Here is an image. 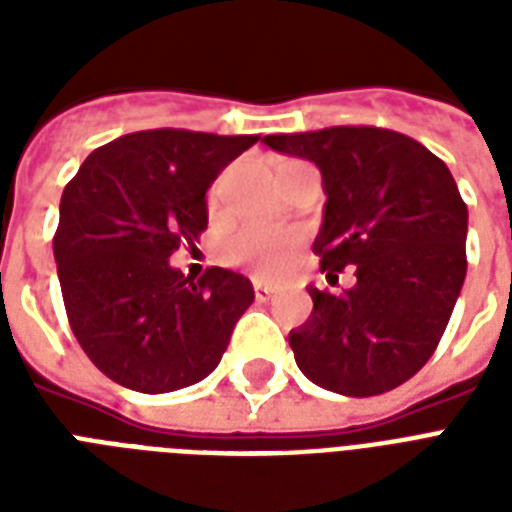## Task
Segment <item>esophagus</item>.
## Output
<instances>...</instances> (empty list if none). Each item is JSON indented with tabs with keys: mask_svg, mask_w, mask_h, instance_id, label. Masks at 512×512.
<instances>
[{
	"mask_svg": "<svg viewBox=\"0 0 512 512\" xmlns=\"http://www.w3.org/2000/svg\"><path fill=\"white\" fill-rule=\"evenodd\" d=\"M252 287H255V297L260 300V303H268V300L276 295V287H273V284H268V281H255Z\"/></svg>",
	"mask_w": 512,
	"mask_h": 512,
	"instance_id": "obj_1",
	"label": "esophagus"
}]
</instances>
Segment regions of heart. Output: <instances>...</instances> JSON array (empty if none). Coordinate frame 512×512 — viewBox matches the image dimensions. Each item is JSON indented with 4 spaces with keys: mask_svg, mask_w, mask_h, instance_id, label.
<instances>
[{
    "mask_svg": "<svg viewBox=\"0 0 512 512\" xmlns=\"http://www.w3.org/2000/svg\"><path fill=\"white\" fill-rule=\"evenodd\" d=\"M287 164H281V167H287ZM220 193H223V180H217L209 188V207H217ZM297 244H300V233L292 231V228H263V225H252V228H244V231H239L236 236L228 239L225 255H228L231 263H241L255 268V271L273 273L281 271L292 260V252H295Z\"/></svg>",
    "mask_w": 512,
    "mask_h": 512,
    "instance_id": "b5f03b06",
    "label": "heart"
}]
</instances>
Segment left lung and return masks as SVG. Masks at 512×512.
<instances>
[{
  "label": "left lung",
  "instance_id": "left-lung-1",
  "mask_svg": "<svg viewBox=\"0 0 512 512\" xmlns=\"http://www.w3.org/2000/svg\"><path fill=\"white\" fill-rule=\"evenodd\" d=\"M263 143L319 167L327 207L313 249L329 279L356 271L340 295L308 289L311 319L289 332L297 366L342 396L398 388L438 348L468 271V207L452 172L422 143L382 127Z\"/></svg>",
  "mask_w": 512,
  "mask_h": 512
}]
</instances>
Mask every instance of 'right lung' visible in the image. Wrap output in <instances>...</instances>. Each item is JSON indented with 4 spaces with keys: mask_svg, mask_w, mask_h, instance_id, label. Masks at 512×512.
<instances>
[{
    "mask_svg": "<svg viewBox=\"0 0 512 512\" xmlns=\"http://www.w3.org/2000/svg\"><path fill=\"white\" fill-rule=\"evenodd\" d=\"M257 135L143 130L92 151L60 196L52 239L71 332L100 372L138 393L204 380L255 292L170 257L207 231V188Z\"/></svg>",
    "mask_w": 512,
    "mask_h": 512,
    "instance_id": "add662e5",
    "label": "right lung"
}]
</instances>
